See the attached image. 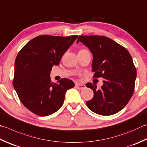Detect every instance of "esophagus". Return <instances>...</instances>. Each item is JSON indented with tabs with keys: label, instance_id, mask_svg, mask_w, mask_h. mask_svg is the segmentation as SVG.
Listing matches in <instances>:
<instances>
[{
	"label": "esophagus",
	"instance_id": "1",
	"mask_svg": "<svg viewBox=\"0 0 147 147\" xmlns=\"http://www.w3.org/2000/svg\"><path fill=\"white\" fill-rule=\"evenodd\" d=\"M76 87L78 88L79 89V90H83V89H84L85 88V85H83V84H81V83H77L75 84Z\"/></svg>",
	"mask_w": 147,
	"mask_h": 147
}]
</instances>
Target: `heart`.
<instances>
[{
	"mask_svg": "<svg viewBox=\"0 0 147 147\" xmlns=\"http://www.w3.org/2000/svg\"><path fill=\"white\" fill-rule=\"evenodd\" d=\"M83 50H84V49H83Z\"/></svg>",
	"mask_w": 147,
	"mask_h": 147,
	"instance_id": "heart-1",
	"label": "heart"
}]
</instances>
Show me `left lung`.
<instances>
[{"label":"left lung","instance_id":"obj_1","mask_svg":"<svg viewBox=\"0 0 147 147\" xmlns=\"http://www.w3.org/2000/svg\"><path fill=\"white\" fill-rule=\"evenodd\" d=\"M83 42L93 55V78H103L100 89L91 83L86 87L94 91L87 107L100 115H111L122 110L134 91L136 69L127 49L105 36H80L77 43Z\"/></svg>","mask_w":147,"mask_h":147}]
</instances>
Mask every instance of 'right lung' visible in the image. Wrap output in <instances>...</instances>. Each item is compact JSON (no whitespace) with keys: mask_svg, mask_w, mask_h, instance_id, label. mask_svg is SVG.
<instances>
[{"mask_svg":"<svg viewBox=\"0 0 147 147\" xmlns=\"http://www.w3.org/2000/svg\"><path fill=\"white\" fill-rule=\"evenodd\" d=\"M78 36H39L18 52L14 63L13 87L25 107L37 115L48 116L62 106L65 92L74 82L62 78L51 82L50 74Z\"/></svg>","mask_w":147,"mask_h":147,"instance_id":"right-lung-1","label":"right lung"}]
</instances>
